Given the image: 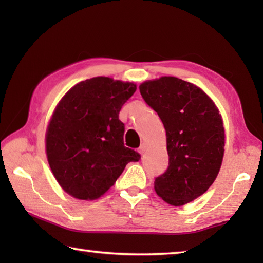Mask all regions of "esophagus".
<instances>
[{
  "label": "esophagus",
  "instance_id": "obj_1",
  "mask_svg": "<svg viewBox=\"0 0 263 263\" xmlns=\"http://www.w3.org/2000/svg\"><path fill=\"white\" fill-rule=\"evenodd\" d=\"M146 149H147V146H146V143H142L140 147H139V149H138V152L140 153L141 155H143L144 154V152H146Z\"/></svg>",
  "mask_w": 263,
  "mask_h": 263
}]
</instances>
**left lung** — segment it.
I'll list each match as a JSON object with an SVG mask.
<instances>
[{"mask_svg": "<svg viewBox=\"0 0 263 263\" xmlns=\"http://www.w3.org/2000/svg\"><path fill=\"white\" fill-rule=\"evenodd\" d=\"M166 130L168 167L155 178V190L172 205L202 195L218 175L225 147L219 110L197 86L161 77L139 87Z\"/></svg>", "mask_w": 263, "mask_h": 263, "instance_id": "8db88e82", "label": "left lung"}]
</instances>
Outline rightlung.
Here are the masks:
<instances>
[{
	"label": "right lung",
	"mask_w": 263,
	"mask_h": 263,
	"mask_svg": "<svg viewBox=\"0 0 263 263\" xmlns=\"http://www.w3.org/2000/svg\"><path fill=\"white\" fill-rule=\"evenodd\" d=\"M137 86L96 77L65 93L46 132L48 164L66 193L80 200L99 198L114 185L130 161L141 158L124 146L122 106Z\"/></svg>",
	"instance_id": "right-lung-1"
}]
</instances>
